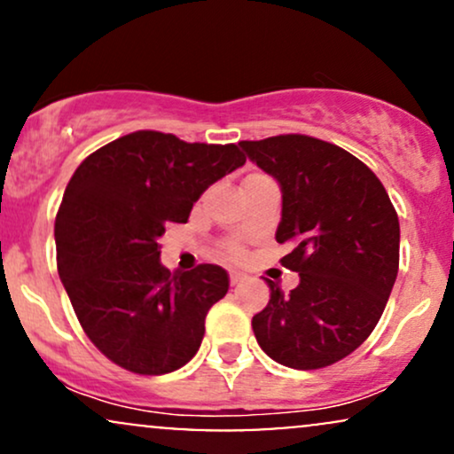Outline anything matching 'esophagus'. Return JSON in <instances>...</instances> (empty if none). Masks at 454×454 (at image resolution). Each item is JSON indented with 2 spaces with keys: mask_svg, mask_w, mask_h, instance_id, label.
I'll return each mask as SVG.
<instances>
[{
  "mask_svg": "<svg viewBox=\"0 0 454 454\" xmlns=\"http://www.w3.org/2000/svg\"><path fill=\"white\" fill-rule=\"evenodd\" d=\"M228 278H231L232 286H237V284H241V281H245V275L241 273V270H231V273H228Z\"/></svg>",
  "mask_w": 454,
  "mask_h": 454,
  "instance_id": "esophagus-1",
  "label": "esophagus"
}]
</instances>
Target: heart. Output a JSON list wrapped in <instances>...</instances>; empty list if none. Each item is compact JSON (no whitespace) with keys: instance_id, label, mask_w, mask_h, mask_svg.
<instances>
[{"instance_id":"b5f03b06","label":"heart","mask_w":454,"mask_h":454,"mask_svg":"<svg viewBox=\"0 0 454 454\" xmlns=\"http://www.w3.org/2000/svg\"><path fill=\"white\" fill-rule=\"evenodd\" d=\"M228 256H232V258L241 256V247H239V245H231V247H228Z\"/></svg>"}]
</instances>
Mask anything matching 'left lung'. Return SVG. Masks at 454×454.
<instances>
[{
	"label": "left lung",
	"instance_id": "8db88e82",
	"mask_svg": "<svg viewBox=\"0 0 454 454\" xmlns=\"http://www.w3.org/2000/svg\"><path fill=\"white\" fill-rule=\"evenodd\" d=\"M281 190L278 243L299 273L290 294L275 281L269 305L252 317L254 335L273 361L320 369L372 335L399 270V217L380 179L337 145L303 134L241 140Z\"/></svg>",
	"mask_w": 454,
	"mask_h": 454
}]
</instances>
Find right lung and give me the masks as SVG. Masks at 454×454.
Here are the masks:
<instances>
[{
	"label": "right lung",
	"mask_w": 454,
	"mask_h": 454,
	"mask_svg": "<svg viewBox=\"0 0 454 454\" xmlns=\"http://www.w3.org/2000/svg\"><path fill=\"white\" fill-rule=\"evenodd\" d=\"M243 164L237 145L140 129L104 145L72 175L55 220L57 270L82 331L119 367L161 376L198 352L228 273L217 264L170 273L158 241Z\"/></svg>",
	"instance_id": "add662e5"
}]
</instances>
